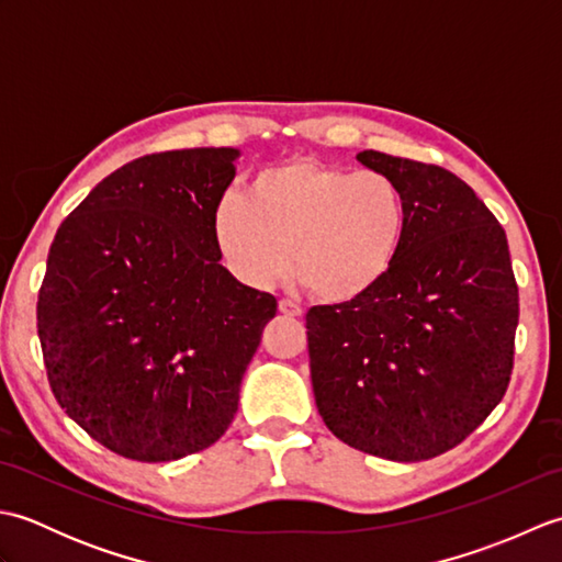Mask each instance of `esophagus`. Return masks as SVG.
Instances as JSON below:
<instances>
[{"label":"esophagus","mask_w":562,"mask_h":562,"mask_svg":"<svg viewBox=\"0 0 562 562\" xmlns=\"http://www.w3.org/2000/svg\"><path fill=\"white\" fill-rule=\"evenodd\" d=\"M278 308H280V314H284V316H292V318H300L302 316V308L296 306V304H292V302H288V300H282L278 304Z\"/></svg>","instance_id":"obj_1"}]
</instances>
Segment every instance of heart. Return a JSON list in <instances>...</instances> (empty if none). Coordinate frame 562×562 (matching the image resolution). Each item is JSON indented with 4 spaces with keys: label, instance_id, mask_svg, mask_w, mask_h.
I'll list each match as a JSON object with an SVG mask.
<instances>
[{
    "label": "heart",
    "instance_id": "b5f03b06",
    "mask_svg": "<svg viewBox=\"0 0 562 562\" xmlns=\"http://www.w3.org/2000/svg\"><path fill=\"white\" fill-rule=\"evenodd\" d=\"M405 198L389 173L312 157L260 169L246 198L224 195L212 232L250 288L294 274L318 302L350 304L386 280L405 234Z\"/></svg>",
    "mask_w": 562,
    "mask_h": 562
}]
</instances>
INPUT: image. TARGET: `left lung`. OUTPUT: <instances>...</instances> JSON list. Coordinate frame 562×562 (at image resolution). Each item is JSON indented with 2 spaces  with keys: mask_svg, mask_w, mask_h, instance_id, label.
<instances>
[{
  "mask_svg": "<svg viewBox=\"0 0 562 562\" xmlns=\"http://www.w3.org/2000/svg\"><path fill=\"white\" fill-rule=\"evenodd\" d=\"M403 190L405 234L386 280L306 314L316 408L345 445L425 461L469 437L503 401L519 324L505 229L459 176L367 149Z\"/></svg>",
  "mask_w": 562,
  "mask_h": 562,
  "instance_id": "obj_1",
  "label": "left lung"
}]
</instances>
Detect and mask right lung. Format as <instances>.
I'll list each match as a JSON object with an SVG mask.
<instances>
[{
    "label": "right lung",
    "instance_id": "right-lung-1",
    "mask_svg": "<svg viewBox=\"0 0 562 562\" xmlns=\"http://www.w3.org/2000/svg\"><path fill=\"white\" fill-rule=\"evenodd\" d=\"M238 149L149 154L59 224L38 292L47 381L83 432L125 459L176 461L232 425L278 312L222 266L212 214Z\"/></svg>",
    "mask_w": 562,
    "mask_h": 562
}]
</instances>
